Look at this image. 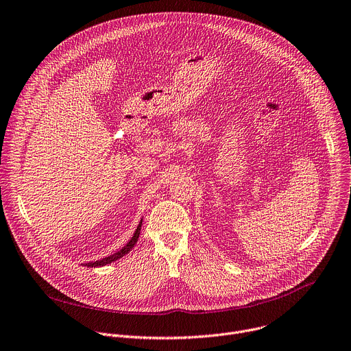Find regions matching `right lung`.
Here are the masks:
<instances>
[{"label": "right lung", "mask_w": 351, "mask_h": 351, "mask_svg": "<svg viewBox=\"0 0 351 351\" xmlns=\"http://www.w3.org/2000/svg\"><path fill=\"white\" fill-rule=\"evenodd\" d=\"M142 221H143V219H141V221H139V224H138V227H136V230H135V232H134L132 239H131L120 251H117V252H114L112 255L106 256V258H103V259H100V261L84 263L82 266H86V267H100V266H106V265H108V263H111V262H115L117 259H120V258H123L124 255H127V254L134 248V245L138 243V240H139L141 228H142Z\"/></svg>", "instance_id": "right-lung-1"}]
</instances>
